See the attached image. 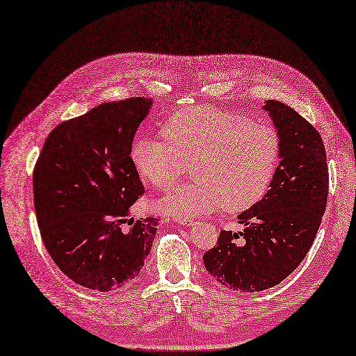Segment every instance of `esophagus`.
Masks as SVG:
<instances>
[{"instance_id": "34e87169", "label": "esophagus", "mask_w": 356, "mask_h": 356, "mask_svg": "<svg viewBox=\"0 0 356 356\" xmlns=\"http://www.w3.org/2000/svg\"><path fill=\"white\" fill-rule=\"evenodd\" d=\"M176 223H179L181 226H193L197 222L192 220V219H176Z\"/></svg>"}]
</instances>
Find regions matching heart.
<instances>
[{"instance_id":"1","label":"heart","mask_w":356,"mask_h":356,"mask_svg":"<svg viewBox=\"0 0 356 356\" xmlns=\"http://www.w3.org/2000/svg\"><path fill=\"white\" fill-rule=\"evenodd\" d=\"M164 139L140 136L130 146V161L142 180L165 189L191 161L193 180L173 188L155 209L175 217L207 214L223 205L243 211L259 202L277 175L281 137L272 125L216 106H189L164 120Z\"/></svg>"}]
</instances>
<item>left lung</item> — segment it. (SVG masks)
Here are the masks:
<instances>
[{"label":"left lung","instance_id":"8db88e82","mask_svg":"<svg viewBox=\"0 0 356 356\" xmlns=\"http://www.w3.org/2000/svg\"><path fill=\"white\" fill-rule=\"evenodd\" d=\"M281 137V161L270 189L243 211V232L222 231L204 266L229 290L263 291L300 265L325 211L328 167L323 137L293 108L266 100Z\"/></svg>","mask_w":356,"mask_h":356}]
</instances>
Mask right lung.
Listing matches in <instances>:
<instances>
[{
  "label": "right lung",
  "mask_w": 356,
  "mask_h": 356,
  "mask_svg": "<svg viewBox=\"0 0 356 356\" xmlns=\"http://www.w3.org/2000/svg\"><path fill=\"white\" fill-rule=\"evenodd\" d=\"M152 99L108 102L53 129L33 168L42 243L74 282L112 291L140 273L159 219L134 220L145 188L130 146Z\"/></svg>",
  "instance_id": "obj_1"
}]
</instances>
